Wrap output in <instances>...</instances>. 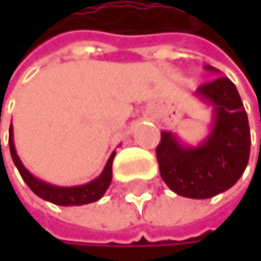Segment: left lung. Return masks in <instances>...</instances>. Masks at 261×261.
Returning a JSON list of instances; mask_svg holds the SVG:
<instances>
[{
	"label": "left lung",
	"mask_w": 261,
	"mask_h": 261,
	"mask_svg": "<svg viewBox=\"0 0 261 261\" xmlns=\"http://www.w3.org/2000/svg\"><path fill=\"white\" fill-rule=\"evenodd\" d=\"M218 72L213 66H205ZM196 96L213 106V125L198 146H184L177 136L162 131L155 148L160 175L177 195L205 199L234 186L246 169L251 151L248 115L240 95L227 77L196 89Z\"/></svg>",
	"instance_id": "left-lung-1"
}]
</instances>
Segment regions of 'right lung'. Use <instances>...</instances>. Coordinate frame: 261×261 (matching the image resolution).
Instances as JSON below:
<instances>
[{
    "mask_svg": "<svg viewBox=\"0 0 261 261\" xmlns=\"http://www.w3.org/2000/svg\"><path fill=\"white\" fill-rule=\"evenodd\" d=\"M9 146H10V154H12V160L15 163V166L18 168L22 180L27 182V186L42 199L49 201L56 205H83V204H90L98 201L106 190L109 189L110 182H112V163L113 159L116 155V152H112L104 171L101 172V175L95 180H92L87 184L83 186H75V187H59V186H53L49 182L42 181L39 178H36L34 175H31L25 169V166L22 165L21 159L16 154L15 149V143H13V128L10 127L9 130Z\"/></svg>",
    "mask_w": 261,
    "mask_h": 261,
    "instance_id": "1",
    "label": "right lung"
}]
</instances>
